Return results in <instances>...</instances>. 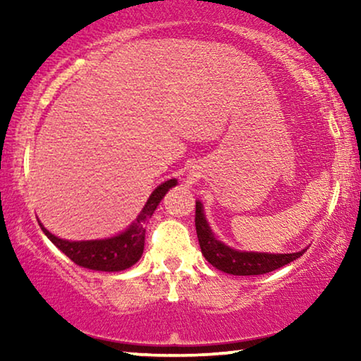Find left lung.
<instances>
[{
  "label": "left lung",
  "instance_id": "obj_1",
  "mask_svg": "<svg viewBox=\"0 0 361 361\" xmlns=\"http://www.w3.org/2000/svg\"><path fill=\"white\" fill-rule=\"evenodd\" d=\"M195 230L199 238L202 255L216 269L233 276H258L271 271L283 268L290 261L298 259L304 255L300 250L298 253H256V251H240L230 248L224 241L216 238L212 231L209 221L205 219L204 205L202 202H195Z\"/></svg>",
  "mask_w": 361,
  "mask_h": 361
}]
</instances>
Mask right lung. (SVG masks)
I'll list each match as a JSON object with an SVG mask.
<instances>
[{
    "instance_id": "1",
    "label": "right lung",
    "mask_w": 361,
    "mask_h": 361,
    "mask_svg": "<svg viewBox=\"0 0 361 361\" xmlns=\"http://www.w3.org/2000/svg\"><path fill=\"white\" fill-rule=\"evenodd\" d=\"M174 185H177V179H169L162 182L161 185H157V189L152 190V194L147 199L146 205L142 207L140 215L136 216V220L125 231H121L120 235L110 236V238L82 241L63 240L52 235L47 228H44L42 224L39 225H41L47 238L75 264L93 271L118 273V271L131 268L133 264L140 261L142 250H145L146 224L149 221L152 214H154L162 197Z\"/></svg>"
}]
</instances>
